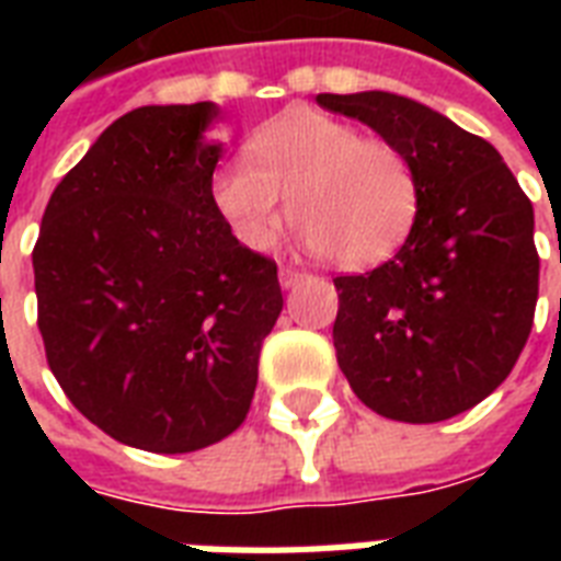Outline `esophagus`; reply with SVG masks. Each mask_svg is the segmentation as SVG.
<instances>
[{
	"mask_svg": "<svg viewBox=\"0 0 561 561\" xmlns=\"http://www.w3.org/2000/svg\"><path fill=\"white\" fill-rule=\"evenodd\" d=\"M302 279H306V273L297 271V267H290V264H282L279 267V282L285 285V288H294V285Z\"/></svg>",
	"mask_w": 561,
	"mask_h": 561,
	"instance_id": "1",
	"label": "esophagus"
}]
</instances>
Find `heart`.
Here are the masks:
<instances>
[{"label":"heart","mask_w":561,"mask_h":561,"mask_svg":"<svg viewBox=\"0 0 561 561\" xmlns=\"http://www.w3.org/2000/svg\"><path fill=\"white\" fill-rule=\"evenodd\" d=\"M211 201L250 250L276 241L290 206L302 244L341 267H369L390 259L413 229L419 174L390 139L297 110L259 127L247 139V157L215 171Z\"/></svg>","instance_id":"1"}]
</instances>
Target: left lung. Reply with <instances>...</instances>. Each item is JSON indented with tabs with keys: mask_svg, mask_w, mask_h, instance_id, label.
<instances>
[{
	"mask_svg": "<svg viewBox=\"0 0 561 561\" xmlns=\"http://www.w3.org/2000/svg\"><path fill=\"white\" fill-rule=\"evenodd\" d=\"M408 153L419 211L369 273L337 276L332 337L346 381L375 413L443 422L513 373L539 299L533 203L501 153L436 110L392 92L317 95Z\"/></svg>",
	"mask_w": 561,
	"mask_h": 561,
	"instance_id": "left-lung-1",
	"label": "left lung"
}]
</instances>
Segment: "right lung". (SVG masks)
<instances>
[{
	"label": "right lung",
	"instance_id": "add662e5",
	"mask_svg": "<svg viewBox=\"0 0 561 561\" xmlns=\"http://www.w3.org/2000/svg\"><path fill=\"white\" fill-rule=\"evenodd\" d=\"M209 101L116 118L51 192L34 244L48 369L92 425L186 454L244 422L282 311L276 262L211 201Z\"/></svg>",
	"mask_w": 561,
	"mask_h": 561
}]
</instances>
